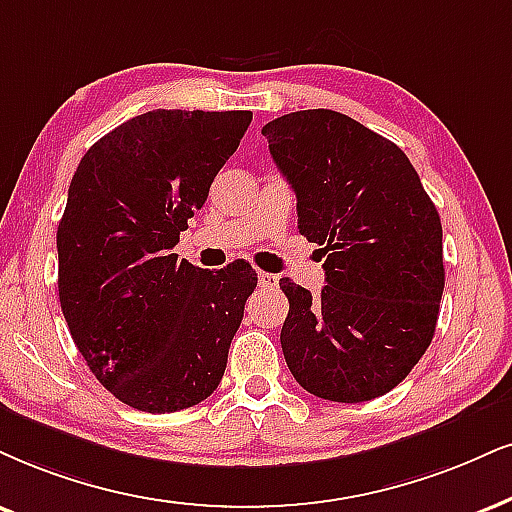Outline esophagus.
I'll return each instance as SVG.
<instances>
[{
    "instance_id": "esophagus-1",
    "label": "esophagus",
    "mask_w": 512,
    "mask_h": 512,
    "mask_svg": "<svg viewBox=\"0 0 512 512\" xmlns=\"http://www.w3.org/2000/svg\"><path fill=\"white\" fill-rule=\"evenodd\" d=\"M258 282H261V287H266V289H275V287H280V275H273V273H258Z\"/></svg>"
}]
</instances>
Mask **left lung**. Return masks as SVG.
<instances>
[{
	"label": "left lung",
	"mask_w": 512,
	"mask_h": 512,
	"mask_svg": "<svg viewBox=\"0 0 512 512\" xmlns=\"http://www.w3.org/2000/svg\"><path fill=\"white\" fill-rule=\"evenodd\" d=\"M261 132L296 194L299 232L325 256L320 296L280 280L285 361L320 399H377L434 337L444 294L437 206L408 156L344 113L294 111Z\"/></svg>",
	"instance_id": "left-lung-1"
}]
</instances>
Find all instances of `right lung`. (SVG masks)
<instances>
[{
	"label": "right lung",
	"mask_w": 512,
	"mask_h": 512,
	"mask_svg": "<svg viewBox=\"0 0 512 512\" xmlns=\"http://www.w3.org/2000/svg\"><path fill=\"white\" fill-rule=\"evenodd\" d=\"M249 123L251 111H147L94 142L68 187L63 318L94 377L144 413L218 389L256 289L249 263L206 273L173 254Z\"/></svg>",
	"instance_id": "add662e5"
}]
</instances>
